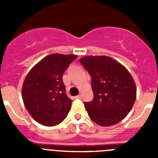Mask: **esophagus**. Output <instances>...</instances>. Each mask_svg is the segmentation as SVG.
<instances>
[{
	"label": "esophagus",
	"mask_w": 158,
	"mask_h": 158,
	"mask_svg": "<svg viewBox=\"0 0 158 158\" xmlns=\"http://www.w3.org/2000/svg\"><path fill=\"white\" fill-rule=\"evenodd\" d=\"M75 98H77V99H81V95L79 94V95H78V96H75Z\"/></svg>",
	"instance_id": "1"
}]
</instances>
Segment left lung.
Wrapping results in <instances>:
<instances>
[{
  "instance_id": "left-lung-1",
  "label": "left lung",
  "mask_w": 158,
  "mask_h": 158,
  "mask_svg": "<svg viewBox=\"0 0 158 158\" xmlns=\"http://www.w3.org/2000/svg\"><path fill=\"white\" fill-rule=\"evenodd\" d=\"M80 62L92 77L94 97L85 103L89 116L103 127L120 122L136 99V86L129 71L107 56H86Z\"/></svg>"
}]
</instances>
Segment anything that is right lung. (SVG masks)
Listing matches in <instances>:
<instances>
[{"label":"right lung","instance_id":"add662e5","mask_svg":"<svg viewBox=\"0 0 158 158\" xmlns=\"http://www.w3.org/2000/svg\"><path fill=\"white\" fill-rule=\"evenodd\" d=\"M73 54H52L38 62L27 73L22 88L25 107L35 120L52 127L66 118L72 100L65 93L62 76Z\"/></svg>","mask_w":158,"mask_h":158}]
</instances>
